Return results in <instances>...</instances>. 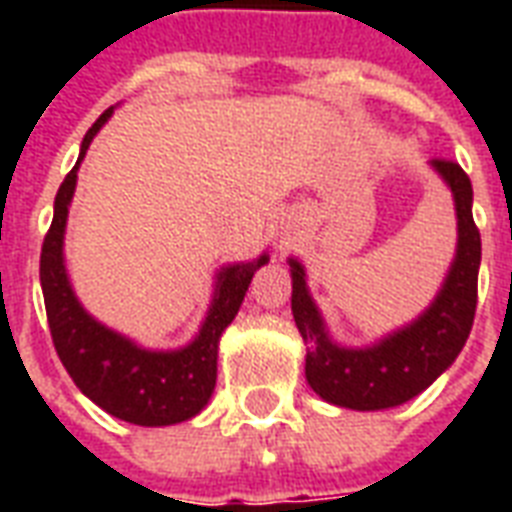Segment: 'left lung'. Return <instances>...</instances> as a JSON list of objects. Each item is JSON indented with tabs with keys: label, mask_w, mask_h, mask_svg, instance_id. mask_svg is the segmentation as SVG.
<instances>
[{
	"label": "left lung",
	"mask_w": 512,
	"mask_h": 512,
	"mask_svg": "<svg viewBox=\"0 0 512 512\" xmlns=\"http://www.w3.org/2000/svg\"><path fill=\"white\" fill-rule=\"evenodd\" d=\"M433 170L452 188L457 209V255L430 308L409 327L372 348H340L329 340L319 308L308 295L303 265L292 268V316L308 342L305 377L324 401L358 412L406 404L452 366L468 340L478 303L481 233L473 223V185L457 162L433 159Z\"/></svg>",
	"instance_id": "obj_1"
}]
</instances>
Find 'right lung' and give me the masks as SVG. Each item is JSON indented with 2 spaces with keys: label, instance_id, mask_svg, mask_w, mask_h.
Listing matches in <instances>:
<instances>
[{
  "label": "right lung",
  "instance_id": "obj_1",
  "mask_svg": "<svg viewBox=\"0 0 512 512\" xmlns=\"http://www.w3.org/2000/svg\"><path fill=\"white\" fill-rule=\"evenodd\" d=\"M114 108L84 135L82 151L74 170L68 172L55 196V215L42 244L39 279H42L47 324L60 361L84 396L132 425L159 428L191 420L207 406L217 380V342L225 327L236 319L249 281L268 255L252 263L228 265L217 273L215 297L199 335L180 350H146L114 329L103 327L76 300L63 265V233H66L68 204L76 188V172L82 164L92 138L108 122Z\"/></svg>",
  "mask_w": 512,
  "mask_h": 512
}]
</instances>
